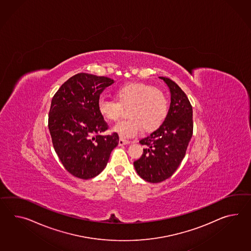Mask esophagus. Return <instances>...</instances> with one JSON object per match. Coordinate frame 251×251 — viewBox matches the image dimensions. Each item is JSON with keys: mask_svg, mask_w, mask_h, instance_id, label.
<instances>
[{"mask_svg": "<svg viewBox=\"0 0 251 251\" xmlns=\"http://www.w3.org/2000/svg\"><path fill=\"white\" fill-rule=\"evenodd\" d=\"M129 143H130V141L124 140L123 138H121V139L119 140V144H120V145H126V144H129Z\"/></svg>", "mask_w": 251, "mask_h": 251, "instance_id": "esophagus-1", "label": "esophagus"}]
</instances>
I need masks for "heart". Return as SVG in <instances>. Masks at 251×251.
<instances>
[{
    "label": "heart",
    "instance_id": "1",
    "mask_svg": "<svg viewBox=\"0 0 251 251\" xmlns=\"http://www.w3.org/2000/svg\"><path fill=\"white\" fill-rule=\"evenodd\" d=\"M117 100L99 99V113L108 122H116L123 109L128 110L127 121L117 123L112 130L122 138H131L141 130L151 132L164 123L168 113V100L162 91L143 83H131L116 92Z\"/></svg>",
    "mask_w": 251,
    "mask_h": 251
}]
</instances>
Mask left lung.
Instances as JSON below:
<instances>
[{
	"label": "left lung",
	"instance_id": "obj_1",
	"mask_svg": "<svg viewBox=\"0 0 251 251\" xmlns=\"http://www.w3.org/2000/svg\"><path fill=\"white\" fill-rule=\"evenodd\" d=\"M159 79L170 89V110L161 126L140 141L147 148L133 163L139 176L151 183H159L172 176L185 157L193 133V111L187 95L171 79Z\"/></svg>",
	"mask_w": 251,
	"mask_h": 251
}]
</instances>
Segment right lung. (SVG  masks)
Returning <instances> with one entry per match:
<instances>
[{
    "label": "right lung",
    "instance_id": "obj_1",
    "mask_svg": "<svg viewBox=\"0 0 251 251\" xmlns=\"http://www.w3.org/2000/svg\"><path fill=\"white\" fill-rule=\"evenodd\" d=\"M114 82L108 77L76 74L66 80L51 100L50 133L63 167L74 177H96L119 144V135H101L108 124L99 113L100 93Z\"/></svg>",
    "mask_w": 251,
    "mask_h": 251
}]
</instances>
